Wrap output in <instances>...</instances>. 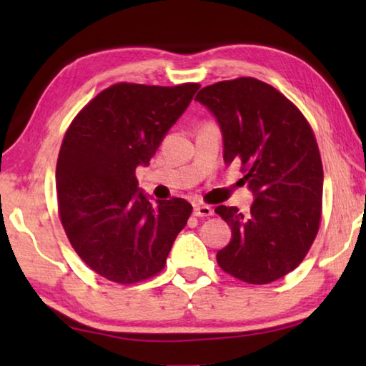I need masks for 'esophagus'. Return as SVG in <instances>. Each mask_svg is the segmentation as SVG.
Wrapping results in <instances>:
<instances>
[{
    "label": "esophagus",
    "instance_id": "1",
    "mask_svg": "<svg viewBox=\"0 0 366 366\" xmlns=\"http://www.w3.org/2000/svg\"><path fill=\"white\" fill-rule=\"evenodd\" d=\"M194 216H198V218H207V216H213V208L208 207V205H195Z\"/></svg>",
    "mask_w": 366,
    "mask_h": 366
}]
</instances>
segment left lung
<instances>
[{"label":"left lung","instance_id":"obj_1","mask_svg":"<svg viewBox=\"0 0 366 366\" xmlns=\"http://www.w3.org/2000/svg\"><path fill=\"white\" fill-rule=\"evenodd\" d=\"M195 100L216 116L224 161L240 163L255 194L245 214L214 208L232 231L218 264L249 284L281 280L307 257L321 222L323 164L313 129L289 98L253 77L208 85Z\"/></svg>","mask_w":366,"mask_h":366}]
</instances>
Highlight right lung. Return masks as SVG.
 <instances>
[{"instance_id": "add662e5", "label": "right lung", "mask_w": 366, "mask_h": 366, "mask_svg": "<svg viewBox=\"0 0 366 366\" xmlns=\"http://www.w3.org/2000/svg\"><path fill=\"white\" fill-rule=\"evenodd\" d=\"M200 84L119 82L74 117L56 164L58 212L72 249L104 280L135 284L164 268L192 205L148 200L135 168L148 164Z\"/></svg>"}]
</instances>
